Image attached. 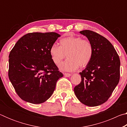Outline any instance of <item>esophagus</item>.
I'll use <instances>...</instances> for the list:
<instances>
[{
    "label": "esophagus",
    "mask_w": 127,
    "mask_h": 127,
    "mask_svg": "<svg viewBox=\"0 0 127 127\" xmlns=\"http://www.w3.org/2000/svg\"><path fill=\"white\" fill-rule=\"evenodd\" d=\"M64 76L67 77H70V76H71V74H70V73H64Z\"/></svg>",
    "instance_id": "1"
}]
</instances>
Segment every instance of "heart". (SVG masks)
<instances>
[{
  "instance_id": "obj_1",
  "label": "heart",
  "mask_w": 127,
  "mask_h": 127,
  "mask_svg": "<svg viewBox=\"0 0 127 127\" xmlns=\"http://www.w3.org/2000/svg\"><path fill=\"white\" fill-rule=\"evenodd\" d=\"M60 46L53 44L49 49L53 62L58 65L65 58H68L59 65L62 71L72 72L85 67L91 62L94 54L93 46L89 41L78 36H68L60 40Z\"/></svg>"
}]
</instances>
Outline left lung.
I'll use <instances>...</instances> for the list:
<instances>
[{
	"label": "left lung",
	"mask_w": 127,
	"mask_h": 127,
	"mask_svg": "<svg viewBox=\"0 0 127 127\" xmlns=\"http://www.w3.org/2000/svg\"><path fill=\"white\" fill-rule=\"evenodd\" d=\"M91 43L94 54L91 62L79 73L81 82L74 89L79 101L89 106L104 104L110 97L120 78L119 57L106 38L90 30L79 32Z\"/></svg>",
	"instance_id": "8db88e82"
}]
</instances>
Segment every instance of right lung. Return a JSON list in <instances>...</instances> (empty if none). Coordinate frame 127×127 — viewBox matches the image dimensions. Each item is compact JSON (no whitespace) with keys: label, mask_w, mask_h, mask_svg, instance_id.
<instances>
[{"label":"right lung","mask_w":127,"mask_h":127,"mask_svg":"<svg viewBox=\"0 0 127 127\" xmlns=\"http://www.w3.org/2000/svg\"><path fill=\"white\" fill-rule=\"evenodd\" d=\"M60 36L56 32L27 33L10 52L8 76L21 99L41 104L52 95L63 74L53 62L49 49Z\"/></svg>","instance_id":"add662e5"}]
</instances>
